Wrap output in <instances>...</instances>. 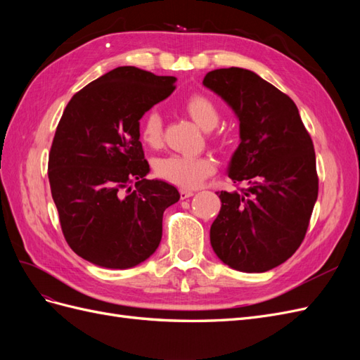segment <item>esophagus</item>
I'll return each instance as SVG.
<instances>
[{"label": "esophagus", "mask_w": 360, "mask_h": 360, "mask_svg": "<svg viewBox=\"0 0 360 360\" xmlns=\"http://www.w3.org/2000/svg\"><path fill=\"white\" fill-rule=\"evenodd\" d=\"M193 197V192L192 191H186V189H181L180 191V198L181 200H186V198H191Z\"/></svg>", "instance_id": "obj_1"}]
</instances>
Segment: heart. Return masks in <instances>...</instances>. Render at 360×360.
Here are the masks:
<instances>
[{
    "mask_svg": "<svg viewBox=\"0 0 360 360\" xmlns=\"http://www.w3.org/2000/svg\"><path fill=\"white\" fill-rule=\"evenodd\" d=\"M183 110L204 130H212L221 120L219 106L213 97L204 93H193L183 102ZM139 138L151 148L162 144L163 127L158 111H148L139 122ZM214 141L221 143L224 135H214ZM158 177L181 189H193L214 172V163L209 158L191 155H169L156 162Z\"/></svg>",
    "mask_w": 360,
    "mask_h": 360,
    "instance_id": "1",
    "label": "heart"
}]
</instances>
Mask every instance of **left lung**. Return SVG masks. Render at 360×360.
<instances>
[{
  "label": "left lung",
  "mask_w": 360,
  "mask_h": 360,
  "mask_svg": "<svg viewBox=\"0 0 360 360\" xmlns=\"http://www.w3.org/2000/svg\"><path fill=\"white\" fill-rule=\"evenodd\" d=\"M202 84L230 105L240 122V146L230 177L240 192H216L221 210L210 228L212 248L240 271H267L302 245L319 195L312 139L290 97L254 72L230 68Z\"/></svg>",
  "instance_id": "1"
}]
</instances>
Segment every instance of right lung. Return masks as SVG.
Here are the masks:
<instances>
[{
  "mask_svg": "<svg viewBox=\"0 0 360 360\" xmlns=\"http://www.w3.org/2000/svg\"><path fill=\"white\" fill-rule=\"evenodd\" d=\"M174 82L117 68L76 93L61 115L49 151L51 193L68 245L93 264L134 267L160 243L163 212L180 195L146 179L139 120L176 90Z\"/></svg>",
  "mask_w": 360,
  "mask_h": 360,
  "instance_id": "right-lung-1",
  "label": "right lung"
}]
</instances>
